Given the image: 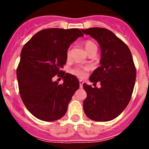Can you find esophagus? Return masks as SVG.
Masks as SVG:
<instances>
[{
  "instance_id": "esophagus-1",
  "label": "esophagus",
  "mask_w": 149,
  "mask_h": 149,
  "mask_svg": "<svg viewBox=\"0 0 149 149\" xmlns=\"http://www.w3.org/2000/svg\"><path fill=\"white\" fill-rule=\"evenodd\" d=\"M84 81L82 80H79V85H80V88H82L83 87Z\"/></svg>"
}]
</instances>
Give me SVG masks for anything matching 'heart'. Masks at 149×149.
<instances>
[{
	"mask_svg": "<svg viewBox=\"0 0 149 149\" xmlns=\"http://www.w3.org/2000/svg\"><path fill=\"white\" fill-rule=\"evenodd\" d=\"M84 45H85V48L86 49L87 52L91 50V49H93V48H97V45H95V43L93 42L91 40L86 41L85 43H84ZM67 55L68 56L70 55V49H68V50ZM88 70H89V68L87 66H76V67L73 68L70 70V73L80 78H83L86 76V73L88 71Z\"/></svg>",
	"mask_w": 149,
	"mask_h": 149,
	"instance_id": "1",
	"label": "heart"
}]
</instances>
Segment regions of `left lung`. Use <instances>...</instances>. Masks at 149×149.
<instances>
[{
  "label": "left lung",
  "mask_w": 149,
  "mask_h": 149,
  "mask_svg": "<svg viewBox=\"0 0 149 149\" xmlns=\"http://www.w3.org/2000/svg\"><path fill=\"white\" fill-rule=\"evenodd\" d=\"M100 44L102 51L100 67L89 79L101 88L84 84L87 97L84 101L86 116L97 122L112 120L120 115L130 102L136 78V68L127 45L113 32L104 28L81 29Z\"/></svg>",
  "instance_id": "obj_1"
}]
</instances>
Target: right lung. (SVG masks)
Here are the masks:
<instances>
[{
  "label": "right lung",
  "instance_id": "right-lung-1",
  "mask_svg": "<svg viewBox=\"0 0 149 149\" xmlns=\"http://www.w3.org/2000/svg\"><path fill=\"white\" fill-rule=\"evenodd\" d=\"M83 36L79 29H45L22 48L16 69L19 94L25 107L38 119L57 120L67 112L79 81L61 68L66 63L70 44ZM57 74L64 79L62 84L52 80Z\"/></svg>",
  "mask_w": 149,
  "mask_h": 149
}]
</instances>
